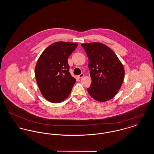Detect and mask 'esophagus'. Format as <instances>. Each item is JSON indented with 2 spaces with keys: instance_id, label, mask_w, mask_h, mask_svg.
<instances>
[{
  "instance_id": "1",
  "label": "esophagus",
  "mask_w": 154,
  "mask_h": 154,
  "mask_svg": "<svg viewBox=\"0 0 154 154\" xmlns=\"http://www.w3.org/2000/svg\"><path fill=\"white\" fill-rule=\"evenodd\" d=\"M84 74L83 73H81L80 74V75H78V77L79 78V79H81V78H82L83 77H84Z\"/></svg>"
}]
</instances>
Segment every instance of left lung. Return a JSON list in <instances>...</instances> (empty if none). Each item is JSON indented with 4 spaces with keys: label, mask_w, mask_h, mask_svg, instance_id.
Listing matches in <instances>:
<instances>
[{
    "label": "left lung",
    "mask_w": 154,
    "mask_h": 154,
    "mask_svg": "<svg viewBox=\"0 0 154 154\" xmlns=\"http://www.w3.org/2000/svg\"><path fill=\"white\" fill-rule=\"evenodd\" d=\"M88 59L92 84L88 92L96 100L103 102L113 98L124 78V66L111 48L101 43L81 44Z\"/></svg>",
    "instance_id": "left-lung-1"
}]
</instances>
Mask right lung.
<instances>
[{
  "instance_id": "obj_1",
  "label": "right lung",
  "mask_w": 154,
  "mask_h": 154,
  "mask_svg": "<svg viewBox=\"0 0 154 154\" xmlns=\"http://www.w3.org/2000/svg\"><path fill=\"white\" fill-rule=\"evenodd\" d=\"M77 45V43L55 42L38 59L35 77L42 95L48 101L61 102L70 94L76 80L69 72L67 59Z\"/></svg>"
}]
</instances>
